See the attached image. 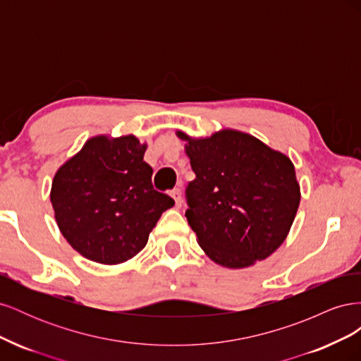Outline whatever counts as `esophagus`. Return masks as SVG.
Instances as JSON below:
<instances>
[{
	"label": "esophagus",
	"mask_w": 361,
	"mask_h": 361,
	"mask_svg": "<svg viewBox=\"0 0 361 361\" xmlns=\"http://www.w3.org/2000/svg\"><path fill=\"white\" fill-rule=\"evenodd\" d=\"M171 197H173V200H174V203H176L178 207L182 206V191H180V188H174L171 191Z\"/></svg>",
	"instance_id": "obj_1"
}]
</instances>
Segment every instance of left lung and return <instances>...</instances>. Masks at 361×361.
<instances>
[{
    "label": "left lung",
    "mask_w": 361,
    "mask_h": 361,
    "mask_svg": "<svg viewBox=\"0 0 361 361\" xmlns=\"http://www.w3.org/2000/svg\"><path fill=\"white\" fill-rule=\"evenodd\" d=\"M195 179L185 191L188 224L215 264L247 268L285 241L300 204L292 161L256 137L223 129L207 138L182 130Z\"/></svg>",
    "instance_id": "left-lung-1"
}]
</instances>
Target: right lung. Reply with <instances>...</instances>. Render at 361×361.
Instances as JSON below:
<instances>
[{
  "mask_svg": "<svg viewBox=\"0 0 361 361\" xmlns=\"http://www.w3.org/2000/svg\"><path fill=\"white\" fill-rule=\"evenodd\" d=\"M146 145L97 135L57 170L51 203L61 235L84 257L116 265L138 255L174 200L154 190Z\"/></svg>",
  "mask_w": 361,
  "mask_h": 361,
  "instance_id": "1",
  "label": "right lung"
}]
</instances>
